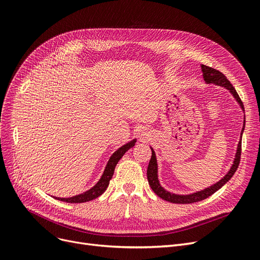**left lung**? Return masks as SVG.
Segmentation results:
<instances>
[{"instance_id": "obj_1", "label": "left lung", "mask_w": 260, "mask_h": 260, "mask_svg": "<svg viewBox=\"0 0 260 260\" xmlns=\"http://www.w3.org/2000/svg\"><path fill=\"white\" fill-rule=\"evenodd\" d=\"M201 69H202V73H203V78L204 81L206 83H214L216 85L219 86H223L226 90H229L231 92V94L234 96L235 100L239 104L240 108L242 109V111H244V107L243 104L240 100V97L238 95V93L235 90L234 86L232 85V83L228 80V78L222 74L221 72L209 68L207 66L201 64ZM244 125H245V119L243 120V127L240 133V140L237 146V150H236V154H235V158L233 160L232 167L230 168V170L228 171V174L222 178L221 180H219L217 183L213 184L212 186L206 187L205 189H202L200 191H196L193 193H189V194H177V193H172L168 190H166L164 187H162V185L159 184L158 181V176H157V160H156V156H155V152L153 150V148H151V158L149 160V165H148L147 168V179L148 182H149L150 187L152 188V190L159 197L162 198L163 200H166L168 202L171 203H177V204H189V203H194V202H199L202 201L206 198H208L209 196H212L213 193H215L217 190H219L223 185L229 182V180H231V178L234 176L235 172H236L239 163H240V155H241V139H242V133L244 130Z\"/></svg>"}]
</instances>
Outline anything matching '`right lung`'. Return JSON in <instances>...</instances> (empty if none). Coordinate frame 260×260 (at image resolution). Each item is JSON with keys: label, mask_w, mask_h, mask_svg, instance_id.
Instances as JSON below:
<instances>
[{"label": "right lung", "mask_w": 260, "mask_h": 260, "mask_svg": "<svg viewBox=\"0 0 260 260\" xmlns=\"http://www.w3.org/2000/svg\"><path fill=\"white\" fill-rule=\"evenodd\" d=\"M135 142L137 140H132L129 143H127L126 145H122L121 147H119L118 149L111 155L110 159L108 160V164L105 168L104 174L102 176V178L100 179L94 186L92 188H90L89 190H86L80 194L74 196V197H70V198H57L54 197L55 199L63 201V202H68V203H83V202H88L91 201L93 199H96L97 197H100L101 194H103L105 192V190L107 189V187L109 186L110 180L112 179L113 174H114V169L116 164L118 163V160L122 157V155L125 154L130 148H132L135 145Z\"/></svg>", "instance_id": "obj_1"}]
</instances>
